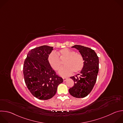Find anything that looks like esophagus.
<instances>
[{"instance_id": "34e87169", "label": "esophagus", "mask_w": 123, "mask_h": 123, "mask_svg": "<svg viewBox=\"0 0 123 123\" xmlns=\"http://www.w3.org/2000/svg\"><path fill=\"white\" fill-rule=\"evenodd\" d=\"M63 81H66V80L67 79V78H65V77H63Z\"/></svg>"}]
</instances>
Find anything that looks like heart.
<instances>
[{"label": "heart", "instance_id": "heart-1", "mask_svg": "<svg viewBox=\"0 0 123 123\" xmlns=\"http://www.w3.org/2000/svg\"><path fill=\"white\" fill-rule=\"evenodd\" d=\"M48 60L51 67L55 71H58L62 66V62L64 60L63 67L59 71L62 76H67L74 73L81 71L84 67V59L83 56L75 51L64 48L56 54L51 52L48 57Z\"/></svg>", "mask_w": 123, "mask_h": 123}]
</instances>
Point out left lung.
Instances as JSON below:
<instances>
[{
    "label": "left lung",
    "instance_id": "8db88e82",
    "mask_svg": "<svg viewBox=\"0 0 123 123\" xmlns=\"http://www.w3.org/2000/svg\"><path fill=\"white\" fill-rule=\"evenodd\" d=\"M77 49L84 59V67L80 74L71 77L74 84L68 90L76 98L86 97L92 91L96 82L99 71V58L94 50L81 45L72 47Z\"/></svg>",
    "mask_w": 123,
    "mask_h": 123
}]
</instances>
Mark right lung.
Returning a JSON list of instances; mask_svg holds the SVG:
<instances>
[{"mask_svg": "<svg viewBox=\"0 0 123 123\" xmlns=\"http://www.w3.org/2000/svg\"><path fill=\"white\" fill-rule=\"evenodd\" d=\"M53 47L44 45L31 49L23 66L25 84L33 96L48 100L56 94L58 86L63 82L49 63L48 57Z\"/></svg>", "mask_w": 123, "mask_h": 123, "instance_id": "1", "label": "right lung"}]
</instances>
